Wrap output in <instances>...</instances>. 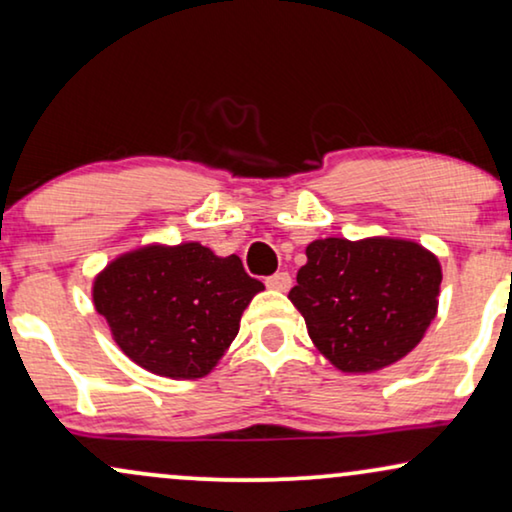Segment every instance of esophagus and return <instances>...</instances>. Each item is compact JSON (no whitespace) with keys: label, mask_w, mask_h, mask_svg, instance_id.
<instances>
[{"label":"esophagus","mask_w":512,"mask_h":512,"mask_svg":"<svg viewBox=\"0 0 512 512\" xmlns=\"http://www.w3.org/2000/svg\"><path fill=\"white\" fill-rule=\"evenodd\" d=\"M264 283H267V288L271 290H288L290 283H293V278H290L288 271H276V274L267 276V281Z\"/></svg>","instance_id":"obj_1"}]
</instances>
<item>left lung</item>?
Instances as JSON below:
<instances>
[{"instance_id":"1","label":"left lung","mask_w":512,"mask_h":512,"mask_svg":"<svg viewBox=\"0 0 512 512\" xmlns=\"http://www.w3.org/2000/svg\"><path fill=\"white\" fill-rule=\"evenodd\" d=\"M437 257L399 238H323L307 245L290 302L335 368L373 373L423 340L437 314Z\"/></svg>"}]
</instances>
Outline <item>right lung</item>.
Here are the masks:
<instances>
[{
	"mask_svg": "<svg viewBox=\"0 0 512 512\" xmlns=\"http://www.w3.org/2000/svg\"><path fill=\"white\" fill-rule=\"evenodd\" d=\"M264 290L241 257L200 243L148 245L108 264L94 281V307L122 352L155 375H208L238 335L243 309Z\"/></svg>",
	"mask_w": 512,
	"mask_h": 512,
	"instance_id": "obj_1",
	"label": "right lung"
}]
</instances>
